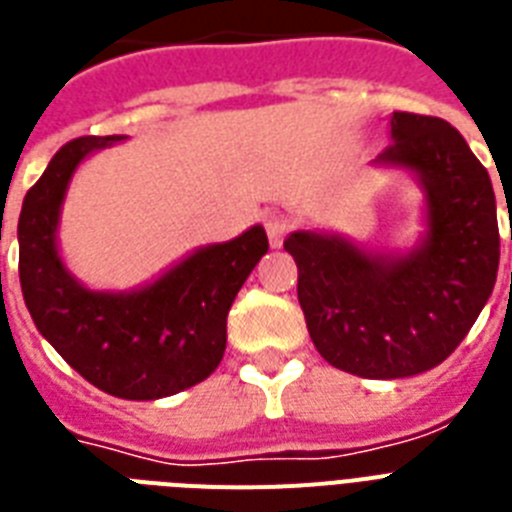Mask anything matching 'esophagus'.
I'll return each instance as SVG.
<instances>
[{"mask_svg": "<svg viewBox=\"0 0 512 512\" xmlns=\"http://www.w3.org/2000/svg\"><path fill=\"white\" fill-rule=\"evenodd\" d=\"M288 235V222L282 219L280 214H269L267 216V237L272 248H280L282 240Z\"/></svg>", "mask_w": 512, "mask_h": 512, "instance_id": "esophagus-1", "label": "esophagus"}]
</instances>
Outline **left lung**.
<instances>
[{
  "instance_id": "8db88e82",
  "label": "left lung",
  "mask_w": 512,
  "mask_h": 512,
  "mask_svg": "<svg viewBox=\"0 0 512 512\" xmlns=\"http://www.w3.org/2000/svg\"><path fill=\"white\" fill-rule=\"evenodd\" d=\"M391 145L372 161L423 190V232L375 251L325 230H296L298 304L325 362L359 378H410L441 365L489 301L500 267L492 179L444 118L394 113Z\"/></svg>"
}]
</instances>
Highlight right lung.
<instances>
[{"mask_svg":"<svg viewBox=\"0 0 512 512\" xmlns=\"http://www.w3.org/2000/svg\"><path fill=\"white\" fill-rule=\"evenodd\" d=\"M124 140L79 137L57 150L23 198L18 269L31 320L52 349L105 394L150 402L192 388L219 367L232 301L269 243L253 224L227 243L200 245L140 288H87L65 267L60 214L81 163Z\"/></svg>","mask_w":512,"mask_h":512,"instance_id":"1","label":"right lung"}]
</instances>
